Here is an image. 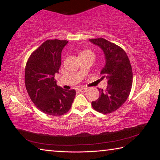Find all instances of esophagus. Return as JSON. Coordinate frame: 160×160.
Segmentation results:
<instances>
[{
  "instance_id": "esophagus-1",
  "label": "esophagus",
  "mask_w": 160,
  "mask_h": 160,
  "mask_svg": "<svg viewBox=\"0 0 160 160\" xmlns=\"http://www.w3.org/2000/svg\"><path fill=\"white\" fill-rule=\"evenodd\" d=\"M78 90L81 92H86L87 90V88H80V89H78Z\"/></svg>"
}]
</instances>
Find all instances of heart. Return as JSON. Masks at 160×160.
<instances>
[{
	"mask_svg": "<svg viewBox=\"0 0 160 160\" xmlns=\"http://www.w3.org/2000/svg\"><path fill=\"white\" fill-rule=\"evenodd\" d=\"M91 53L90 51H84L82 52V53Z\"/></svg>",
	"mask_w": 160,
	"mask_h": 160,
	"instance_id": "b5f03b06",
	"label": "heart"
}]
</instances>
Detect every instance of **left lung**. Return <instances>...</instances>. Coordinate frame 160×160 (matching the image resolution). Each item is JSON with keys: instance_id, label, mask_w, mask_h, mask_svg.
<instances>
[{"instance_id": "1", "label": "left lung", "mask_w": 160, "mask_h": 160, "mask_svg": "<svg viewBox=\"0 0 160 160\" xmlns=\"http://www.w3.org/2000/svg\"><path fill=\"white\" fill-rule=\"evenodd\" d=\"M89 41L104 52L105 65L100 74L108 84L105 91L99 89V97L92 102V106L97 112L107 114L118 109L128 99L132 83L131 65L126 53L118 46L103 38Z\"/></svg>"}]
</instances>
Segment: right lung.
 Here are the masks:
<instances>
[{"label": "right lung", "mask_w": 160, "mask_h": 160, "mask_svg": "<svg viewBox=\"0 0 160 160\" xmlns=\"http://www.w3.org/2000/svg\"><path fill=\"white\" fill-rule=\"evenodd\" d=\"M68 42L47 40L31 54L25 67L27 91L34 104L43 113L61 116L72 106L75 90H64L56 85L55 74L61 64V52Z\"/></svg>", "instance_id": "1"}]
</instances>
